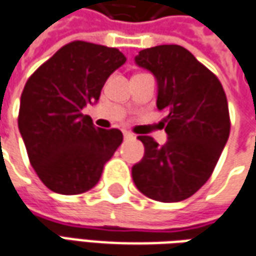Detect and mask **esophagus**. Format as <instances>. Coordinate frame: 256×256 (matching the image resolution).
I'll return each mask as SVG.
<instances>
[{
	"label": "esophagus",
	"instance_id": "obj_1",
	"mask_svg": "<svg viewBox=\"0 0 256 256\" xmlns=\"http://www.w3.org/2000/svg\"><path fill=\"white\" fill-rule=\"evenodd\" d=\"M123 136H124V138H133V134L128 130H123Z\"/></svg>",
	"mask_w": 256,
	"mask_h": 256
}]
</instances>
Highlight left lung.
Listing matches in <instances>:
<instances>
[{"instance_id":"obj_1","label":"left lung","mask_w":256,"mask_h":256,"mask_svg":"<svg viewBox=\"0 0 256 256\" xmlns=\"http://www.w3.org/2000/svg\"><path fill=\"white\" fill-rule=\"evenodd\" d=\"M157 79V109L166 110L167 143L138 136L144 157L132 176L140 192L162 202L196 194L211 177L230 136L231 120L224 88L208 68L180 45L143 49L136 56Z\"/></svg>"}]
</instances>
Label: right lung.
<instances>
[{
    "instance_id": "1",
    "label": "right lung",
    "mask_w": 256,
    "mask_h": 256,
    "mask_svg": "<svg viewBox=\"0 0 256 256\" xmlns=\"http://www.w3.org/2000/svg\"><path fill=\"white\" fill-rule=\"evenodd\" d=\"M124 62L119 49L74 40L26 80L18 128L30 163L54 192L76 196L94 187L122 144L119 128H94L82 109L99 100L106 79Z\"/></svg>"
}]
</instances>
